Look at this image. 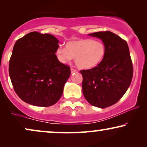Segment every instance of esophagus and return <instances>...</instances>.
Wrapping results in <instances>:
<instances>
[{"label": "esophagus", "instance_id": "esophagus-1", "mask_svg": "<svg viewBox=\"0 0 147 147\" xmlns=\"http://www.w3.org/2000/svg\"><path fill=\"white\" fill-rule=\"evenodd\" d=\"M77 72V70L75 69H73V68H71V73L74 74V73H76Z\"/></svg>", "mask_w": 147, "mask_h": 147}]
</instances>
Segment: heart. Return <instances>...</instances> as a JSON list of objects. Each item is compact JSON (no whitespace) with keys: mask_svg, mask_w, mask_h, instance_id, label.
<instances>
[{"mask_svg":"<svg viewBox=\"0 0 147 147\" xmlns=\"http://www.w3.org/2000/svg\"><path fill=\"white\" fill-rule=\"evenodd\" d=\"M106 53L103 42L92 39H79L69 41L65 48L58 47L56 55L62 63L75 58L77 67L82 69H91L103 61Z\"/></svg>","mask_w":147,"mask_h":147,"instance_id":"b5f03b06","label":"heart"}]
</instances>
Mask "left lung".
<instances>
[{
	"label": "left lung",
	"instance_id": "left-lung-1",
	"mask_svg": "<svg viewBox=\"0 0 147 147\" xmlns=\"http://www.w3.org/2000/svg\"><path fill=\"white\" fill-rule=\"evenodd\" d=\"M98 37L106 46L103 61L91 69L82 70V91L92 106L104 108L116 104L131 83L133 68L126 41L110 31L88 34Z\"/></svg>",
	"mask_w": 147,
	"mask_h": 147
}]
</instances>
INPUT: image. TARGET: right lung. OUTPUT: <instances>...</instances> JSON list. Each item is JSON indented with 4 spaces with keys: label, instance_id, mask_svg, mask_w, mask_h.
Returning a JSON list of instances; mask_svg holds the SVG:
<instances>
[{
    "label": "right lung",
    "instance_id": "1",
    "mask_svg": "<svg viewBox=\"0 0 147 147\" xmlns=\"http://www.w3.org/2000/svg\"><path fill=\"white\" fill-rule=\"evenodd\" d=\"M58 43L53 35L36 31L15 42L9 76L15 92L26 103L47 107L61 98L71 72L55 55Z\"/></svg>",
    "mask_w": 147,
    "mask_h": 147
}]
</instances>
